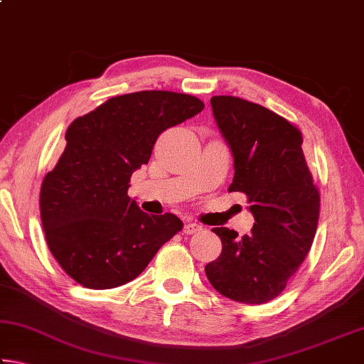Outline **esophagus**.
<instances>
[{
    "label": "esophagus",
    "instance_id": "obj_1",
    "mask_svg": "<svg viewBox=\"0 0 364 364\" xmlns=\"http://www.w3.org/2000/svg\"><path fill=\"white\" fill-rule=\"evenodd\" d=\"M200 230H202L200 225L186 223V225H184V228H183V234H196V232H199Z\"/></svg>",
    "mask_w": 364,
    "mask_h": 364
}]
</instances>
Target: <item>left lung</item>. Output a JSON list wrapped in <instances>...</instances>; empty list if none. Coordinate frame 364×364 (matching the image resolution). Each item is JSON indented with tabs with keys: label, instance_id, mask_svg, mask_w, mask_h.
<instances>
[{
	"label": "left lung",
	"instance_id": "8db88e82",
	"mask_svg": "<svg viewBox=\"0 0 364 364\" xmlns=\"http://www.w3.org/2000/svg\"><path fill=\"white\" fill-rule=\"evenodd\" d=\"M215 122L230 146L234 178L230 193H244L255 218L237 237L213 228L223 249L205 267L210 284L241 304H267L284 291L311 249L319 193L301 151V133L260 104L234 96L210 100Z\"/></svg>",
	"mask_w": 364,
	"mask_h": 364
}]
</instances>
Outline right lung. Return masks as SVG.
<instances>
[{"instance_id":"right-lung-1","label":"right lung","mask_w":364,"mask_h":364,"mask_svg":"<svg viewBox=\"0 0 364 364\" xmlns=\"http://www.w3.org/2000/svg\"><path fill=\"white\" fill-rule=\"evenodd\" d=\"M202 109L189 95L138 91L70 123L63 156L43 180L40 212L48 247L73 281L88 289L127 284L181 230L173 213H144L128 188L159 134Z\"/></svg>"}]
</instances>
